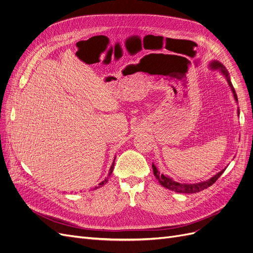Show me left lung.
<instances>
[{"label":"left lung","mask_w":253,"mask_h":253,"mask_svg":"<svg viewBox=\"0 0 253 253\" xmlns=\"http://www.w3.org/2000/svg\"><path fill=\"white\" fill-rule=\"evenodd\" d=\"M211 67L216 69V68H219L220 69V71L224 74V76L226 78V81L230 86V89H232L233 93H234V97H235V100L238 102V97H237V94H236V91L234 89L233 86V84L232 82H230L229 80V76H228V72L227 70L223 67V65L220 64L219 62H213L211 64ZM238 114H240L239 109H238ZM152 168H153V172L154 174H155L156 179L158 180V182L163 186V187H166L171 191H174V192H179V193H197V192H201L205 189H207L208 187H210L211 185H213L217 180L218 178L220 177V175L223 173V171L225 170L222 169L220 172H218L217 174H215L213 178L209 179L208 181H205V182H201V183H196V184H181L179 182H175L173 180H171L170 178L167 177V175H164L163 173H160L156 167L154 166V164H152Z\"/></svg>","instance_id":"left-lung-1"}]
</instances>
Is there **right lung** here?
Masks as SVG:
<instances>
[{
    "instance_id": "add662e5",
    "label": "right lung",
    "mask_w": 253,
    "mask_h": 253,
    "mask_svg": "<svg viewBox=\"0 0 253 253\" xmlns=\"http://www.w3.org/2000/svg\"><path fill=\"white\" fill-rule=\"evenodd\" d=\"M114 164H115V160H114V162H113V166H112L111 169H109V173H108V177H109V175H111V173L113 172V169H114ZM108 177H107V178H106V179H105L104 181H102V182H101V183L99 184V185H100V187H101V186H103V185H104V184H105V183L107 182V179H108ZM96 188H97V187H96Z\"/></svg>"
}]
</instances>
